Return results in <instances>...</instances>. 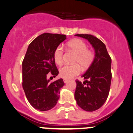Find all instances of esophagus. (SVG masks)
Wrapping results in <instances>:
<instances>
[{"label":"esophagus","mask_w":133,"mask_h":133,"mask_svg":"<svg viewBox=\"0 0 133 133\" xmlns=\"http://www.w3.org/2000/svg\"><path fill=\"white\" fill-rule=\"evenodd\" d=\"M68 81H69V80H68V79H66V78H64L63 79V82H64V83H67V82H68Z\"/></svg>","instance_id":"obj_1"}]
</instances>
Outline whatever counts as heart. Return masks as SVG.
<instances>
[{
    "label": "heart",
    "instance_id": "obj_1",
    "mask_svg": "<svg viewBox=\"0 0 133 133\" xmlns=\"http://www.w3.org/2000/svg\"><path fill=\"white\" fill-rule=\"evenodd\" d=\"M67 47L72 52L75 54L74 63L77 64L64 65L59 70V75L64 78H71L78 75L81 71L79 66L82 69H86L92 64L95 55L91 50L88 49V45L81 39H74L67 43ZM63 49L60 45L57 47L54 52V59L56 64L60 65L63 62Z\"/></svg>",
    "mask_w": 133,
    "mask_h": 133
}]
</instances>
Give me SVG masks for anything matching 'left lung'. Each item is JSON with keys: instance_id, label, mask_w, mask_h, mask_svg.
I'll list each match as a JSON object with an SVG mask.
<instances>
[{"instance_id": "left-lung-1", "label": "left lung", "mask_w": 133, "mask_h": 133, "mask_svg": "<svg viewBox=\"0 0 133 133\" xmlns=\"http://www.w3.org/2000/svg\"><path fill=\"white\" fill-rule=\"evenodd\" d=\"M75 36L89 41L95 49V58L85 74L82 75L85 81H76L75 99L84 110L93 112L99 109L106 101L110 88L112 59L106 45L102 41L90 34H76Z\"/></svg>"}]
</instances>
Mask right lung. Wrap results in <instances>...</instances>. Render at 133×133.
Instances as JSON below:
<instances>
[{
  "label": "right lung",
  "mask_w": 133,
  "mask_h": 133,
  "mask_svg": "<svg viewBox=\"0 0 133 133\" xmlns=\"http://www.w3.org/2000/svg\"><path fill=\"white\" fill-rule=\"evenodd\" d=\"M66 38L65 35L41 34L29 44L23 61V88L30 105L40 111L49 110L56 105L59 89L65 85L63 78L51 82L48 74L51 72L55 77L59 74L54 52Z\"/></svg>",
  "instance_id": "1"
}]
</instances>
